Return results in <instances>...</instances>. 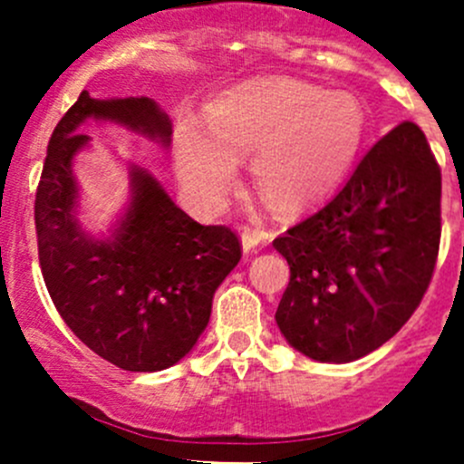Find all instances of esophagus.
<instances>
[{
	"label": "esophagus",
	"instance_id": "obj_1",
	"mask_svg": "<svg viewBox=\"0 0 464 464\" xmlns=\"http://www.w3.org/2000/svg\"><path fill=\"white\" fill-rule=\"evenodd\" d=\"M242 249L245 251H251V249H256V246L260 245V242H263V237H265V231L260 227H251V224H246L245 228H242Z\"/></svg>",
	"mask_w": 464,
	"mask_h": 464
}]
</instances>
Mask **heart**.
I'll use <instances>...</instances> for the list:
<instances>
[{
  "label": "heart",
  "instance_id": "heart-1",
  "mask_svg": "<svg viewBox=\"0 0 464 464\" xmlns=\"http://www.w3.org/2000/svg\"><path fill=\"white\" fill-rule=\"evenodd\" d=\"M208 133L181 124L174 160L201 208L224 204L251 159L256 190L274 210L295 213L335 190L367 136V111L349 92L292 79H265L219 99L206 112Z\"/></svg>",
  "mask_w": 464,
  "mask_h": 464
}]
</instances>
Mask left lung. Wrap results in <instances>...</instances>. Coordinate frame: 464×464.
<instances>
[{"instance_id": "left-lung-1", "label": "left lung", "mask_w": 464, "mask_h": 464, "mask_svg": "<svg viewBox=\"0 0 464 464\" xmlns=\"http://www.w3.org/2000/svg\"><path fill=\"white\" fill-rule=\"evenodd\" d=\"M440 201L438 160L406 120L367 151L331 201L274 240L290 265L276 324L296 352L352 362L397 335L433 278Z\"/></svg>"}]
</instances>
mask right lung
Wrapping results in <instances>:
<instances>
[{
    "mask_svg": "<svg viewBox=\"0 0 464 464\" xmlns=\"http://www.w3.org/2000/svg\"><path fill=\"white\" fill-rule=\"evenodd\" d=\"M85 118L115 120L168 145L172 124L150 97L99 102L81 92L47 145L35 190V236L44 285L63 322L88 349L127 372H159L181 361L210 319L213 295L240 263L228 227L183 213L142 169L112 240H92L72 215V159L88 142Z\"/></svg>",
    "mask_w": 464,
    "mask_h": 464,
    "instance_id": "1",
    "label": "right lung"
}]
</instances>
